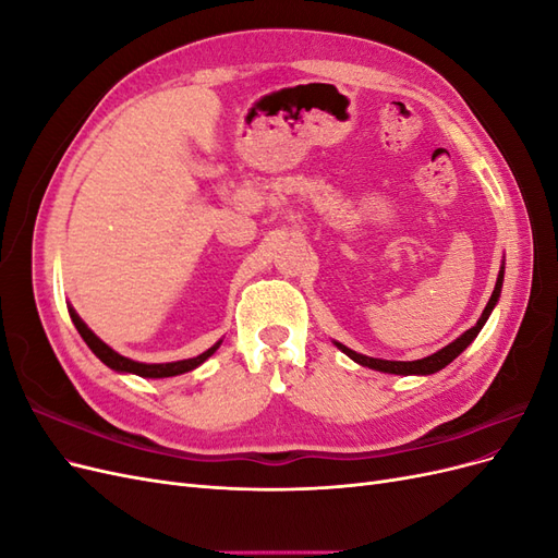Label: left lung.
Here are the masks:
<instances>
[{
  "mask_svg": "<svg viewBox=\"0 0 558 558\" xmlns=\"http://www.w3.org/2000/svg\"><path fill=\"white\" fill-rule=\"evenodd\" d=\"M502 272L505 269H500L498 272V281H496V289H494V293H492V298H488V305L484 307V312H482V316H480V320L475 326H472L470 330H465L459 340H453L451 344H447L445 349H440L437 353H433V356H428V359H421V361H381V359H369V356H363V353H356V351H351L349 347H344V344H340V342H335L337 344V349L340 351H344L347 356L351 359V361H356V363H361V365H365V367H373V369H379V373H388V375H433V373H437V369H442L445 365H449L456 356H459V353L475 340V337L480 335V330H482V326L486 324V318H488V314L494 312V307H496V302H498V298H500V289H502Z\"/></svg>",
  "mask_w": 558,
  "mask_h": 558,
  "instance_id": "obj_1",
  "label": "left lung"
}]
</instances>
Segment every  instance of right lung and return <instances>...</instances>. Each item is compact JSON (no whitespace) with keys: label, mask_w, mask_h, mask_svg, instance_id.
Listing matches in <instances>:
<instances>
[{"label":"right lung","mask_w":558,"mask_h":558,"mask_svg":"<svg viewBox=\"0 0 558 558\" xmlns=\"http://www.w3.org/2000/svg\"><path fill=\"white\" fill-rule=\"evenodd\" d=\"M70 316L74 320V326L78 330V335L83 337V342H86L95 356L102 361L105 365H109L111 369H116V373H132V375H140V377H148V379H160V377H177V375H183V373H191V369H195L197 365L205 363L211 353L218 349L216 342L211 349H207L205 353H199V356L195 359H189V361H177V363H137V361H130L125 356H121V353H116L111 347H107L99 337L83 324V320L78 318V314L74 310H70Z\"/></svg>","instance_id":"right-lung-1"}]
</instances>
